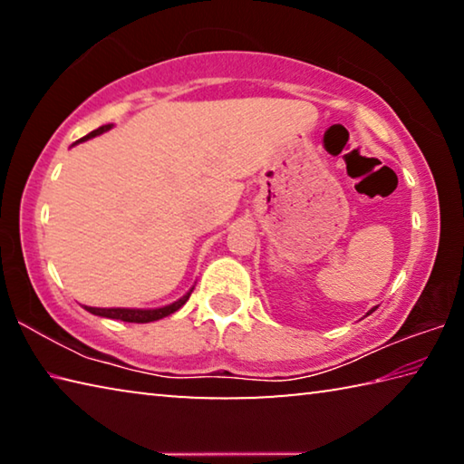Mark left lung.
<instances>
[{"mask_svg": "<svg viewBox=\"0 0 464 464\" xmlns=\"http://www.w3.org/2000/svg\"><path fill=\"white\" fill-rule=\"evenodd\" d=\"M372 311H376V309H371V311H368V313H366V315H371V313H372Z\"/></svg>", "mask_w": 464, "mask_h": 464, "instance_id": "8db88e82", "label": "left lung"}]
</instances>
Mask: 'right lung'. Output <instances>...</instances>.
I'll use <instances>...</instances> for the list:
<instances>
[{
	"instance_id": "add662e5",
	"label": "right lung",
	"mask_w": 464,
	"mask_h": 464,
	"mask_svg": "<svg viewBox=\"0 0 464 464\" xmlns=\"http://www.w3.org/2000/svg\"><path fill=\"white\" fill-rule=\"evenodd\" d=\"M110 129H112V124H104V127L92 130L90 135H85L83 139L77 140V143H82V140H88L96 135H102V132H106ZM192 290L194 288L188 290V293L182 298H178L176 303L166 304V307H160V309H98V307H83V309L93 313V315L108 317V319H121V321H127V324H149V321L163 319V317L171 315V313H176L179 307H184L186 301L192 295Z\"/></svg>"
}]
</instances>
